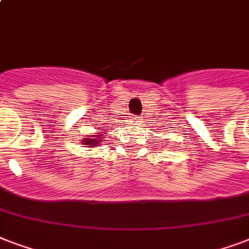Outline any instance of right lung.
<instances>
[{"mask_svg":"<svg viewBox=\"0 0 249 249\" xmlns=\"http://www.w3.org/2000/svg\"><path fill=\"white\" fill-rule=\"evenodd\" d=\"M102 138H105L103 136H97V137H93V138H86V140H84L83 142H85L84 144H89V147H93V146H95L97 143H99V142H102Z\"/></svg>","mask_w":249,"mask_h":249,"instance_id":"right-lung-1","label":"right lung"}]
</instances>
